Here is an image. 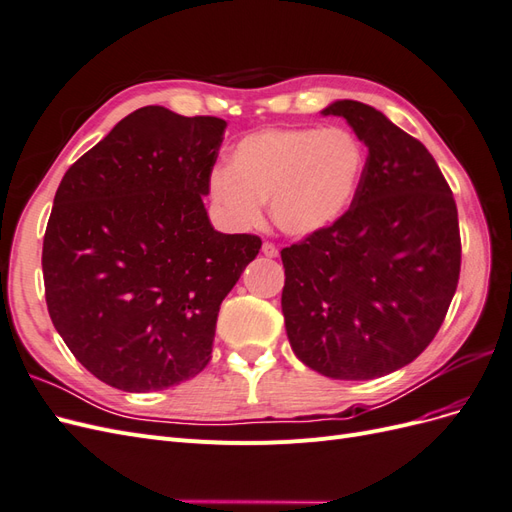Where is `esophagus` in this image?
Returning a JSON list of instances; mask_svg holds the SVG:
<instances>
[{
  "label": "esophagus",
  "mask_w": 512,
  "mask_h": 512,
  "mask_svg": "<svg viewBox=\"0 0 512 512\" xmlns=\"http://www.w3.org/2000/svg\"><path fill=\"white\" fill-rule=\"evenodd\" d=\"M262 254H265L267 258H277V254H280V252H277V247L273 243L265 241V243H262Z\"/></svg>",
  "instance_id": "34e87169"
}]
</instances>
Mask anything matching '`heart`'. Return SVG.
I'll return each instance as SVG.
<instances>
[{
  "label": "heart",
  "mask_w": 512,
  "mask_h": 512,
  "mask_svg": "<svg viewBox=\"0 0 512 512\" xmlns=\"http://www.w3.org/2000/svg\"><path fill=\"white\" fill-rule=\"evenodd\" d=\"M365 164L359 138L344 128H269L239 138L209 194L237 228L256 226L260 203H269L284 235L312 237L350 211Z\"/></svg>",
  "instance_id": "1"
}]
</instances>
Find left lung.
<instances>
[{
  "mask_svg": "<svg viewBox=\"0 0 512 512\" xmlns=\"http://www.w3.org/2000/svg\"><path fill=\"white\" fill-rule=\"evenodd\" d=\"M344 117L367 147L354 205L335 226L282 250L292 352L333 380H374L412 363L451 305L461 239L451 188L427 147L356 100Z\"/></svg>",
  "mask_w": 512,
  "mask_h": 512,
  "instance_id": "left-lung-1",
  "label": "left lung"
}]
</instances>
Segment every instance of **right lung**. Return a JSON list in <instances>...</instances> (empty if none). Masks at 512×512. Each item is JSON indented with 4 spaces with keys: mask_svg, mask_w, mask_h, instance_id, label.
<instances>
[{
    "mask_svg": "<svg viewBox=\"0 0 512 512\" xmlns=\"http://www.w3.org/2000/svg\"><path fill=\"white\" fill-rule=\"evenodd\" d=\"M226 121L143 106L61 179L42 245L57 333L98 380L162 391L211 361L220 305L256 258L203 203Z\"/></svg>",
    "mask_w": 512,
    "mask_h": 512,
    "instance_id": "1",
    "label": "right lung"
}]
</instances>
